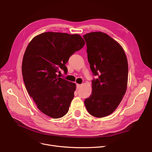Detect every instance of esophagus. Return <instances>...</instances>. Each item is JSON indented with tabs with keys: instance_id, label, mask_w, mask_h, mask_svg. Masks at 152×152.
Listing matches in <instances>:
<instances>
[{
	"instance_id": "34e87169",
	"label": "esophagus",
	"mask_w": 152,
	"mask_h": 152,
	"mask_svg": "<svg viewBox=\"0 0 152 152\" xmlns=\"http://www.w3.org/2000/svg\"><path fill=\"white\" fill-rule=\"evenodd\" d=\"M80 86H81V85H80V84H77V85H76V89H77V90L79 89Z\"/></svg>"
}]
</instances>
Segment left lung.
I'll use <instances>...</instances> for the list:
<instances>
[{
	"label": "left lung",
	"mask_w": 152,
	"mask_h": 152,
	"mask_svg": "<svg viewBox=\"0 0 152 152\" xmlns=\"http://www.w3.org/2000/svg\"><path fill=\"white\" fill-rule=\"evenodd\" d=\"M87 47L88 60L94 76L92 93L84 104L93 116L102 118L111 114L124 96L128 80V63L118 42L102 32L83 36Z\"/></svg>",
	"instance_id": "8db88e82"
}]
</instances>
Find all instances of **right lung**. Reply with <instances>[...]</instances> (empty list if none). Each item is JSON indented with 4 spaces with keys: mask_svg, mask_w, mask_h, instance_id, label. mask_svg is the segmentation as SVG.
I'll return each instance as SVG.
<instances>
[{
    "mask_svg": "<svg viewBox=\"0 0 152 152\" xmlns=\"http://www.w3.org/2000/svg\"><path fill=\"white\" fill-rule=\"evenodd\" d=\"M85 45L78 34L48 32L35 37L25 50L21 71L26 88L42 113L59 118L69 111L76 84L59 77L69 58Z\"/></svg>",
    "mask_w": 152,
    "mask_h": 152,
    "instance_id": "add662e5",
    "label": "right lung"
}]
</instances>
